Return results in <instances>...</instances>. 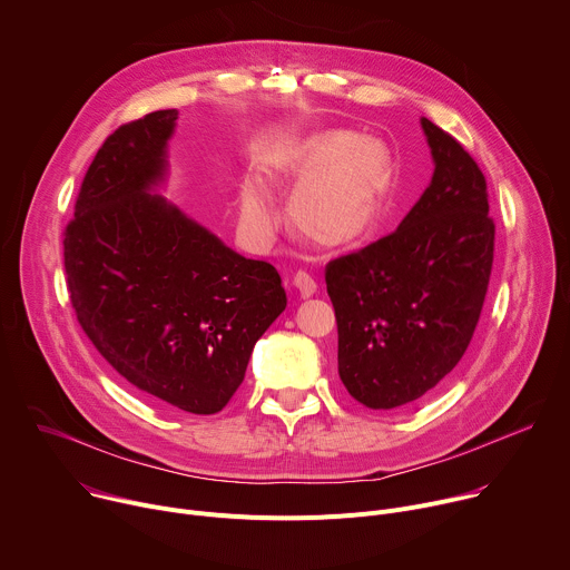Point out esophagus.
I'll use <instances>...</instances> for the list:
<instances>
[{"instance_id": "obj_1", "label": "esophagus", "mask_w": 570, "mask_h": 570, "mask_svg": "<svg viewBox=\"0 0 570 570\" xmlns=\"http://www.w3.org/2000/svg\"><path fill=\"white\" fill-rule=\"evenodd\" d=\"M293 286L297 288V293H299L302 297H311V295L315 293V288H317L315 279H313L306 271H297V273L293 275Z\"/></svg>"}]
</instances>
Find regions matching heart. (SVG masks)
Masks as SVG:
<instances>
[{"label": "heart", "mask_w": 570, "mask_h": 570, "mask_svg": "<svg viewBox=\"0 0 570 570\" xmlns=\"http://www.w3.org/2000/svg\"><path fill=\"white\" fill-rule=\"evenodd\" d=\"M392 169V153L381 139L322 130L268 159L264 178L273 185L299 180L288 198L293 227L320 246H345L379 218ZM240 225L253 238H268L277 225V205L259 178L240 185Z\"/></svg>", "instance_id": "obj_1"}]
</instances>
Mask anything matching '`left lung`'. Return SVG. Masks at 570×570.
Listing matches in <instances>:
<instances>
[{
  "label": "left lung",
  "instance_id": "8db88e82",
  "mask_svg": "<svg viewBox=\"0 0 570 570\" xmlns=\"http://www.w3.org/2000/svg\"><path fill=\"white\" fill-rule=\"evenodd\" d=\"M435 171L401 220L327 264L338 322V374L372 411L431 394L464 356L494 264L487 180L462 144L422 119Z\"/></svg>",
  "mask_w": 570,
  "mask_h": 570
}]
</instances>
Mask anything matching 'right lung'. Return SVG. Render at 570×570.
Wrapping results in <instances>:
<instances>
[{"label":"right lung","mask_w":570,"mask_h":570,"mask_svg":"<svg viewBox=\"0 0 570 570\" xmlns=\"http://www.w3.org/2000/svg\"><path fill=\"white\" fill-rule=\"evenodd\" d=\"M176 119L178 110L150 112L97 150L65 227V275L78 324L132 387L214 415L286 308V291L275 266L240 257L148 194L165 178Z\"/></svg>","instance_id":"obj_1"}]
</instances>
